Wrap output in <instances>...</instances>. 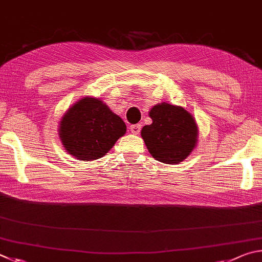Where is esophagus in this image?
<instances>
[{"label":"esophagus","mask_w":262,"mask_h":262,"mask_svg":"<svg viewBox=\"0 0 262 262\" xmlns=\"http://www.w3.org/2000/svg\"><path fill=\"white\" fill-rule=\"evenodd\" d=\"M130 130L134 135H139V132L141 130V125L140 124H134V125L130 126Z\"/></svg>","instance_id":"1"}]
</instances>
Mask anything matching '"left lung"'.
Listing matches in <instances>:
<instances>
[{
	"label": "left lung",
	"instance_id": "8db88e82",
	"mask_svg": "<svg viewBox=\"0 0 262 262\" xmlns=\"http://www.w3.org/2000/svg\"><path fill=\"white\" fill-rule=\"evenodd\" d=\"M152 124L141 128V138L150 155L160 162L177 164L198 144L199 128L194 117L180 105L158 103L149 110Z\"/></svg>",
	"mask_w": 262,
	"mask_h": 262
}]
</instances>
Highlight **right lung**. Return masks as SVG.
Returning <instances> with one entry per match:
<instances>
[{
    "instance_id": "1",
    "label": "right lung",
    "mask_w": 262,
    "mask_h": 262,
    "mask_svg": "<svg viewBox=\"0 0 262 262\" xmlns=\"http://www.w3.org/2000/svg\"><path fill=\"white\" fill-rule=\"evenodd\" d=\"M125 132L123 119L93 96H84L73 103L58 125L63 147L79 161L104 157Z\"/></svg>"
}]
</instances>
